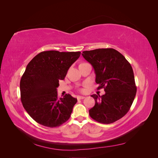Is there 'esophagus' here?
Here are the masks:
<instances>
[{
    "mask_svg": "<svg viewBox=\"0 0 158 158\" xmlns=\"http://www.w3.org/2000/svg\"><path fill=\"white\" fill-rule=\"evenodd\" d=\"M85 97L84 96H80V95H78V96H77V99H84Z\"/></svg>",
    "mask_w": 158,
    "mask_h": 158,
    "instance_id": "obj_1",
    "label": "esophagus"
}]
</instances>
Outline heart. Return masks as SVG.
Instances as JSON below:
<instances>
[{
    "instance_id": "b5f03b06",
    "label": "heart",
    "mask_w": 158,
    "mask_h": 158,
    "mask_svg": "<svg viewBox=\"0 0 158 158\" xmlns=\"http://www.w3.org/2000/svg\"><path fill=\"white\" fill-rule=\"evenodd\" d=\"M80 91H81V92H84V89H83V88H82V89H80Z\"/></svg>"
}]
</instances>
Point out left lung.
I'll return each mask as SVG.
<instances>
[{"label": "left lung", "mask_w": 158, "mask_h": 158, "mask_svg": "<svg viewBox=\"0 0 158 158\" xmlns=\"http://www.w3.org/2000/svg\"><path fill=\"white\" fill-rule=\"evenodd\" d=\"M84 58L92 65L98 89L104 88L106 94L92 95L95 106L89 110L94 120L110 124L127 113L136 93L135 76L131 64L117 50L98 49L85 51Z\"/></svg>", "instance_id": "left-lung-1"}]
</instances>
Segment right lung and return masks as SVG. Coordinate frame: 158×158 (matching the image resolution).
Instances as JSON below:
<instances>
[{
	"mask_svg": "<svg viewBox=\"0 0 158 158\" xmlns=\"http://www.w3.org/2000/svg\"><path fill=\"white\" fill-rule=\"evenodd\" d=\"M80 53L43 51L27 65L20 84L21 101L27 113L40 125L53 128L69 119L77 99L69 94L59 98L56 88Z\"/></svg>",
	"mask_w": 158,
	"mask_h": 158,
	"instance_id": "1",
	"label": "right lung"
}]
</instances>
